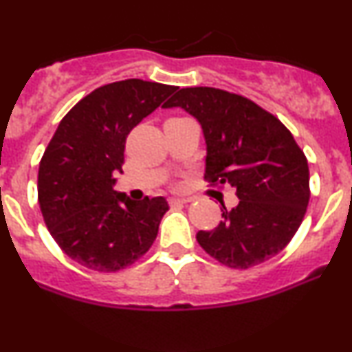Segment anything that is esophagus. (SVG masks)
I'll return each mask as SVG.
<instances>
[{"instance_id": "1", "label": "esophagus", "mask_w": 352, "mask_h": 352, "mask_svg": "<svg viewBox=\"0 0 352 352\" xmlns=\"http://www.w3.org/2000/svg\"><path fill=\"white\" fill-rule=\"evenodd\" d=\"M188 201H192V199H177V197H173V199L168 200V204H170L172 207H175V205H185L188 204Z\"/></svg>"}]
</instances>
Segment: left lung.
<instances>
[{
  "mask_svg": "<svg viewBox=\"0 0 352 352\" xmlns=\"http://www.w3.org/2000/svg\"><path fill=\"white\" fill-rule=\"evenodd\" d=\"M164 107L195 117L207 144L205 180L232 185L238 205L221 204L220 225L197 233L210 256L246 270L292 241L309 201V168L292 132L253 100L215 87L180 89Z\"/></svg>",
  "mask_w": 352,
  "mask_h": 352,
  "instance_id": "1",
  "label": "left lung"
}]
</instances>
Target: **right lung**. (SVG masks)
<instances>
[{"label": "right lung", "mask_w": 352, "mask_h": 352, "mask_svg": "<svg viewBox=\"0 0 352 352\" xmlns=\"http://www.w3.org/2000/svg\"><path fill=\"white\" fill-rule=\"evenodd\" d=\"M175 86L125 79L98 87L60 120L44 151L38 200L51 236L67 256L114 273L148 252L168 204L116 192L125 139Z\"/></svg>", "instance_id": "add662e5"}]
</instances>
